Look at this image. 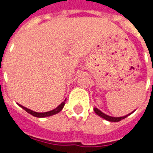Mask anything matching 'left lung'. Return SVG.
I'll return each mask as SVG.
<instances>
[{
	"label": "left lung",
	"mask_w": 153,
	"mask_h": 153,
	"mask_svg": "<svg viewBox=\"0 0 153 153\" xmlns=\"http://www.w3.org/2000/svg\"><path fill=\"white\" fill-rule=\"evenodd\" d=\"M94 110L95 113L97 114V115H99L100 117H101V118H103L105 119V120H107V121H110V122H119L121 120H124L125 118H126L127 116H129L131 115L132 112H131L129 114H127V115H125V116H123V117H112V116H109V115H106V114H105L104 112H102L100 110H99L97 107H94Z\"/></svg>",
	"instance_id": "1"
}]
</instances>
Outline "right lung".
Returning a JSON list of instances; mask_svg holds the SVG:
<instances>
[{"mask_svg": "<svg viewBox=\"0 0 153 153\" xmlns=\"http://www.w3.org/2000/svg\"><path fill=\"white\" fill-rule=\"evenodd\" d=\"M65 101H66V100H65ZM65 101L64 102H62V103L60 104L59 105H58L55 109H53V110H52V111H49V112H33V111H32L30 109H28V108H27V107H25V106H23L22 105H19L22 108H23L25 111L27 112H28V113H30L31 115L33 116H34V117H37V118H44V117H49V116H52V115H54V114H56V113H58L62 109H63V107H64V105H65Z\"/></svg>", "mask_w": 153, "mask_h": 153, "instance_id": "right-lung-1", "label": "right lung"}]
</instances>
